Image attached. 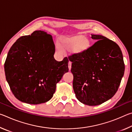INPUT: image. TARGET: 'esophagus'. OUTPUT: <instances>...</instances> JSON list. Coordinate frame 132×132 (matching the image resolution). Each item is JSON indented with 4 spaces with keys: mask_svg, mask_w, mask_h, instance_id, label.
Segmentation results:
<instances>
[{
    "mask_svg": "<svg viewBox=\"0 0 132 132\" xmlns=\"http://www.w3.org/2000/svg\"><path fill=\"white\" fill-rule=\"evenodd\" d=\"M68 67H69V70H70L71 68V62H69Z\"/></svg>",
    "mask_w": 132,
    "mask_h": 132,
    "instance_id": "esophagus-1",
    "label": "esophagus"
}]
</instances>
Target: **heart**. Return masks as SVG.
I'll list each match as a JSON object with an SVG mask.
<instances>
[{"label":"heart","mask_w":132,"mask_h":132,"mask_svg":"<svg viewBox=\"0 0 132 132\" xmlns=\"http://www.w3.org/2000/svg\"><path fill=\"white\" fill-rule=\"evenodd\" d=\"M60 46L68 50H72L76 53L84 52L88 46V42L82 35H76L70 37H64L60 40ZM62 51L61 49H58Z\"/></svg>","instance_id":"obj_1"}]
</instances>
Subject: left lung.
Masks as SVG:
<instances>
[{"label":"left lung","mask_w":132,"mask_h":132,"mask_svg":"<svg viewBox=\"0 0 132 132\" xmlns=\"http://www.w3.org/2000/svg\"><path fill=\"white\" fill-rule=\"evenodd\" d=\"M97 40L80 53L68 57L72 62L73 87L80 102L98 105L113 97L120 86L125 71L122 51L117 44L105 37L91 35Z\"/></svg>","instance_id":"8db88e82"}]
</instances>
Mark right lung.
<instances>
[{
    "instance_id": "obj_1",
    "label": "right lung",
    "mask_w": 132,
    "mask_h": 132,
    "mask_svg": "<svg viewBox=\"0 0 132 132\" xmlns=\"http://www.w3.org/2000/svg\"><path fill=\"white\" fill-rule=\"evenodd\" d=\"M52 37L43 31L19 38L7 53L4 71L14 97L23 102L39 104L52 98L56 84L69 71L68 57L56 61Z\"/></svg>"
}]
</instances>
